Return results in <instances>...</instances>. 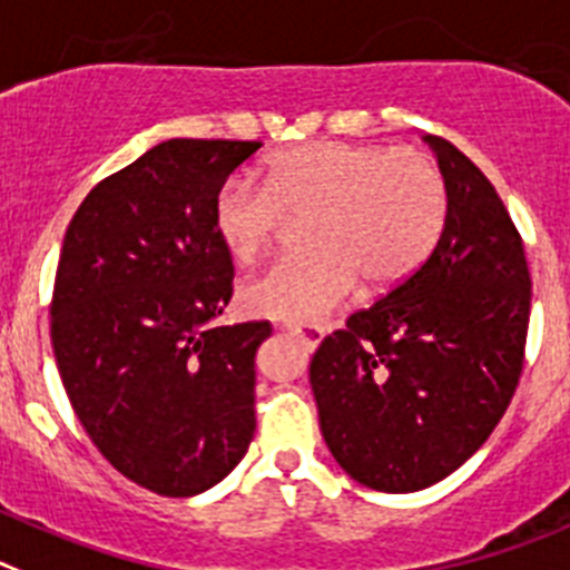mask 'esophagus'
Masks as SVG:
<instances>
[{"mask_svg":"<svg viewBox=\"0 0 570 570\" xmlns=\"http://www.w3.org/2000/svg\"><path fill=\"white\" fill-rule=\"evenodd\" d=\"M286 332H289L292 337H297V343H301L306 351H315L323 340V328L312 326V323H289Z\"/></svg>","mask_w":570,"mask_h":570,"instance_id":"34e87169","label":"esophagus"}]
</instances>
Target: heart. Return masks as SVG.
I'll list each match as a JSON object with an SVG mask.
<instances>
[{
	"mask_svg": "<svg viewBox=\"0 0 570 570\" xmlns=\"http://www.w3.org/2000/svg\"><path fill=\"white\" fill-rule=\"evenodd\" d=\"M301 219L309 249L242 286L249 315L315 321L357 281L365 289L402 284L444 230V174L411 146L312 140L275 151L261 185L230 177L213 196V230L242 264Z\"/></svg>",
	"mask_w": 570,
	"mask_h": 570,
	"instance_id": "obj_1",
	"label": "heart"
}]
</instances>
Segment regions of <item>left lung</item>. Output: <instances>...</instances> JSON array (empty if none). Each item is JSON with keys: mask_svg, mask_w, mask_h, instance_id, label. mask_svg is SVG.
Wrapping results in <instances>:
<instances>
[{"mask_svg": "<svg viewBox=\"0 0 570 570\" xmlns=\"http://www.w3.org/2000/svg\"><path fill=\"white\" fill-rule=\"evenodd\" d=\"M428 142L446 183L439 244L328 334L309 365L328 450L376 492H416L459 470L501 422L523 374V238L481 168L444 137Z\"/></svg>", "mask_w": 570, "mask_h": 570, "instance_id": "1", "label": "left lung"}]
</instances>
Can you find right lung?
Listing matches in <instances>:
<instances>
[{
  "instance_id": "obj_1",
  "label": "right lung",
  "mask_w": 570,
  "mask_h": 570,
  "mask_svg": "<svg viewBox=\"0 0 570 570\" xmlns=\"http://www.w3.org/2000/svg\"><path fill=\"white\" fill-rule=\"evenodd\" d=\"M261 142L165 140L100 179L63 236L50 337L69 405L120 475L190 498L244 459L267 321L213 326L233 258L213 196Z\"/></svg>"
}]
</instances>
